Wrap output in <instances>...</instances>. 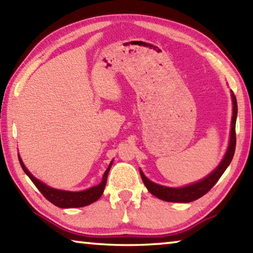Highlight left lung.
<instances>
[{
  "label": "left lung",
  "mask_w": 253,
  "mask_h": 253,
  "mask_svg": "<svg viewBox=\"0 0 253 253\" xmlns=\"http://www.w3.org/2000/svg\"><path fill=\"white\" fill-rule=\"evenodd\" d=\"M232 102H233V115H232V122H231V134H230V142L229 147H227L226 154L224 158L222 159L221 164L217 166V168L214 171L210 173L208 177L204 179L197 181L195 184L185 186V187H166V186H161L156 183H152L148 178L144 176V173L140 170V175L143 180V184L146 185L147 189L150 192L152 195L158 197L159 200H163L166 202H175V203H189L193 201H196L198 198L204 196L206 193L211 190V188L217 183L220 179L223 172L225 169L229 167L231 164L232 158L234 156L235 151V143H237V136H235V121H237L238 115V104L235 95L231 90Z\"/></svg>",
  "instance_id": "left-lung-1"
}]
</instances>
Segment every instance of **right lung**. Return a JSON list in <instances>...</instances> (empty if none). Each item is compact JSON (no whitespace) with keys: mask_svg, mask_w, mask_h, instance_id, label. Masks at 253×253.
<instances>
[{"mask_svg":"<svg viewBox=\"0 0 253 253\" xmlns=\"http://www.w3.org/2000/svg\"><path fill=\"white\" fill-rule=\"evenodd\" d=\"M18 157L23 171L29 176V178L32 180V183L36 185V187L40 190V193L42 194L49 202L52 203L53 205H56L58 208L61 209L83 208V206H87L89 204H92V203L96 202L98 198L102 196L103 192H104L107 175H109V171L112 166L111 161V164L105 170L104 175H103L102 181L97 186H94V187L86 190H82V192H67V190H60L49 187V186L43 184L42 181L37 179V178L33 177L32 173L26 168V166H24L20 155H18Z\"/></svg>","mask_w":253,"mask_h":253,"instance_id":"add662e5","label":"right lung"}]
</instances>
